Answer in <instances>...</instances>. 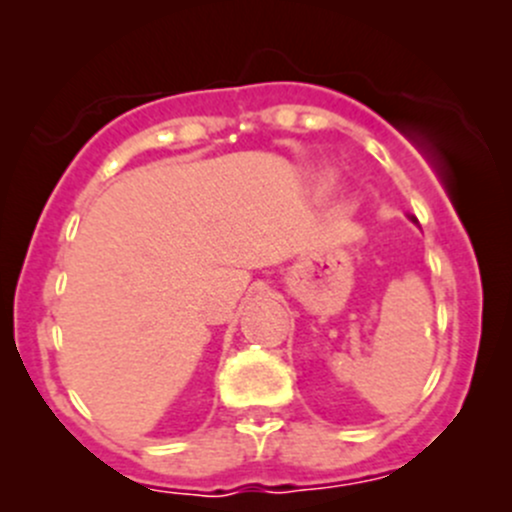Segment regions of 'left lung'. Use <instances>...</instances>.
<instances>
[{"mask_svg":"<svg viewBox=\"0 0 512 512\" xmlns=\"http://www.w3.org/2000/svg\"><path fill=\"white\" fill-rule=\"evenodd\" d=\"M411 220H414V218H411Z\"/></svg>","mask_w":512,"mask_h":512,"instance_id":"1","label":"left lung"}]
</instances>
